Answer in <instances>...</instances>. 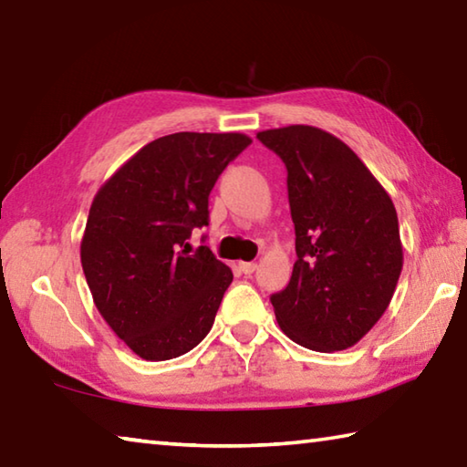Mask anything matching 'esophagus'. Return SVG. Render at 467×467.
I'll list each match as a JSON object with an SVG mask.
<instances>
[{"mask_svg":"<svg viewBox=\"0 0 467 467\" xmlns=\"http://www.w3.org/2000/svg\"><path fill=\"white\" fill-rule=\"evenodd\" d=\"M239 269L243 271V274L244 275H251L253 274V271H255L257 269V263H239Z\"/></svg>","mask_w":467,"mask_h":467,"instance_id":"34e87169","label":"esophagus"}]
</instances>
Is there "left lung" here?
Wrapping results in <instances>:
<instances>
[{
  "instance_id": "1",
  "label": "left lung",
  "mask_w": 467,
  "mask_h": 467,
  "mask_svg": "<svg viewBox=\"0 0 467 467\" xmlns=\"http://www.w3.org/2000/svg\"><path fill=\"white\" fill-rule=\"evenodd\" d=\"M257 139L285 163L296 231L290 284L271 296L277 325L306 349H349L384 315L402 271L392 198L341 139L317 126Z\"/></svg>"
}]
</instances>
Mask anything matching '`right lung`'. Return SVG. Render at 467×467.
I'll return each mask as SVG.
<instances>
[{
    "mask_svg": "<svg viewBox=\"0 0 467 467\" xmlns=\"http://www.w3.org/2000/svg\"><path fill=\"white\" fill-rule=\"evenodd\" d=\"M251 145L241 132H175L149 142L98 190L81 239L93 304L147 361L192 351L212 325L233 271L208 247L190 251L208 224L218 175Z\"/></svg>",
    "mask_w": 467,
    "mask_h": 467,
    "instance_id": "right-lung-1",
    "label": "right lung"
}]
</instances>
